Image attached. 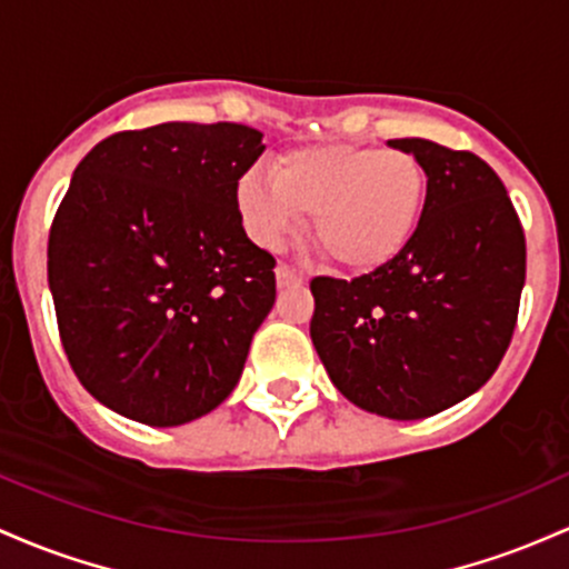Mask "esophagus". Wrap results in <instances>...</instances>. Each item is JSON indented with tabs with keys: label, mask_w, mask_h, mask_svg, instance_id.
I'll list each match as a JSON object with an SVG mask.
<instances>
[{
	"label": "esophagus",
	"mask_w": 569,
	"mask_h": 569,
	"mask_svg": "<svg viewBox=\"0 0 569 569\" xmlns=\"http://www.w3.org/2000/svg\"><path fill=\"white\" fill-rule=\"evenodd\" d=\"M303 282V273L296 271L292 266L279 263L277 266V284L279 287H290V284H301Z\"/></svg>",
	"instance_id": "34e87169"
}]
</instances>
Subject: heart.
<instances>
[{
    "mask_svg": "<svg viewBox=\"0 0 569 569\" xmlns=\"http://www.w3.org/2000/svg\"><path fill=\"white\" fill-rule=\"evenodd\" d=\"M427 203V171L406 150L311 144L271 163V182L247 174L239 209L260 244L277 247L301 217L328 263L368 273L413 241Z\"/></svg>",
    "mask_w": 569,
    "mask_h": 569,
    "instance_id": "b5f03b06",
    "label": "heart"
}]
</instances>
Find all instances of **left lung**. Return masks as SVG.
<instances>
[{"label":"left lung","instance_id":"8db88e82","mask_svg":"<svg viewBox=\"0 0 569 569\" xmlns=\"http://www.w3.org/2000/svg\"><path fill=\"white\" fill-rule=\"evenodd\" d=\"M427 171L403 254L347 279L315 277L311 341L338 392L389 419L446 411L491 379L519 319L527 241L487 161L430 139H389Z\"/></svg>","mask_w":569,"mask_h":569}]
</instances>
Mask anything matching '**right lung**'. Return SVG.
Here are the masks:
<instances>
[{"label": "right lung", "instance_id": "right-lung-1", "mask_svg": "<svg viewBox=\"0 0 569 569\" xmlns=\"http://www.w3.org/2000/svg\"><path fill=\"white\" fill-rule=\"evenodd\" d=\"M266 150L241 123H161L101 139L48 239L59 336L99 403L150 427L217 408L277 301L247 239L239 180Z\"/></svg>", "mask_w": 569, "mask_h": 569}]
</instances>
